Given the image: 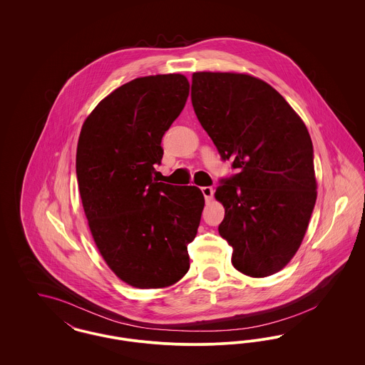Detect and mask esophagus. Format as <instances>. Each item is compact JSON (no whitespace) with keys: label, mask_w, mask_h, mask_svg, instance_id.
<instances>
[{"label":"esophagus","mask_w":365,"mask_h":365,"mask_svg":"<svg viewBox=\"0 0 365 365\" xmlns=\"http://www.w3.org/2000/svg\"><path fill=\"white\" fill-rule=\"evenodd\" d=\"M201 191H202V194H204V197H205V201H210V200L213 198V192H215L213 187L205 186V187L201 189Z\"/></svg>","instance_id":"obj_1"}]
</instances>
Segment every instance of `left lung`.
<instances>
[{
  "label": "left lung",
  "mask_w": 365,
  "mask_h": 365,
  "mask_svg": "<svg viewBox=\"0 0 365 365\" xmlns=\"http://www.w3.org/2000/svg\"><path fill=\"white\" fill-rule=\"evenodd\" d=\"M191 104L238 170L215 192L226 209L219 234L232 247V265L269 277L293 259L316 202L307 125L274 87L246 73L194 72Z\"/></svg>",
  "instance_id": "left-lung-1"
}]
</instances>
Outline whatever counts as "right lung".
<instances>
[{
    "mask_svg": "<svg viewBox=\"0 0 365 365\" xmlns=\"http://www.w3.org/2000/svg\"><path fill=\"white\" fill-rule=\"evenodd\" d=\"M189 90L180 73L137 78L94 108L78 140L76 178L91 235L108 267L133 287H168L190 268L187 245L204 195L153 178L163 135Z\"/></svg>",
    "mask_w": 365,
    "mask_h": 365,
    "instance_id": "right-lung-1",
    "label": "right lung"
}]
</instances>
